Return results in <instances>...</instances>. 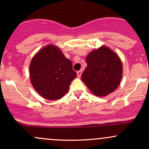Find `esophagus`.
Returning <instances> with one entry per match:
<instances>
[{"instance_id": "esophagus-1", "label": "esophagus", "mask_w": 149, "mask_h": 149, "mask_svg": "<svg viewBox=\"0 0 149 149\" xmlns=\"http://www.w3.org/2000/svg\"><path fill=\"white\" fill-rule=\"evenodd\" d=\"M82 72H83V71H82V70H80V71H77V76H78V78H80V77L81 76Z\"/></svg>"}]
</instances>
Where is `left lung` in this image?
Here are the masks:
<instances>
[{
	"label": "left lung",
	"mask_w": 149,
	"mask_h": 149,
	"mask_svg": "<svg viewBox=\"0 0 149 149\" xmlns=\"http://www.w3.org/2000/svg\"><path fill=\"white\" fill-rule=\"evenodd\" d=\"M88 66L81 79L92 94L104 97L115 91L123 76V64L119 56L107 46H101L87 56Z\"/></svg>",
	"instance_id": "1"
}]
</instances>
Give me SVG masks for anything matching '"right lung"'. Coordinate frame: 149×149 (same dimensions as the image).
Returning <instances> with one entry per match:
<instances>
[{
  "label": "right lung",
  "mask_w": 149,
  "mask_h": 149,
  "mask_svg": "<svg viewBox=\"0 0 149 149\" xmlns=\"http://www.w3.org/2000/svg\"><path fill=\"white\" fill-rule=\"evenodd\" d=\"M72 67V62L57 46L47 45L32 58L29 65L31 83L43 98L60 100L77 76Z\"/></svg>",
  "instance_id": "1"
}]
</instances>
